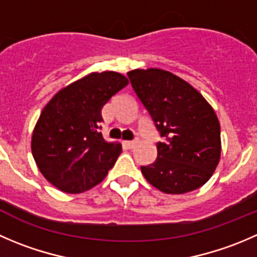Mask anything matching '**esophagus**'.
Instances as JSON below:
<instances>
[{
    "instance_id": "34e87169",
    "label": "esophagus",
    "mask_w": 257,
    "mask_h": 257,
    "mask_svg": "<svg viewBox=\"0 0 257 257\" xmlns=\"http://www.w3.org/2000/svg\"><path fill=\"white\" fill-rule=\"evenodd\" d=\"M124 144H125L128 148H134L137 144V141H129V142H124Z\"/></svg>"
}]
</instances>
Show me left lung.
<instances>
[{
  "label": "left lung",
  "mask_w": 257,
  "mask_h": 257,
  "mask_svg": "<svg viewBox=\"0 0 257 257\" xmlns=\"http://www.w3.org/2000/svg\"><path fill=\"white\" fill-rule=\"evenodd\" d=\"M132 88L163 142L154 163L142 166L144 178L171 195L195 191L211 178L221 156L217 115L187 81L161 69L128 73Z\"/></svg>",
  "instance_id": "obj_1"
}]
</instances>
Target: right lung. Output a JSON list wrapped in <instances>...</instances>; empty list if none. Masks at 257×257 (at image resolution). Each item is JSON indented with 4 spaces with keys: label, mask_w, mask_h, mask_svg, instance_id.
<instances>
[{
    "label": "right lung",
    "mask_w": 257,
    "mask_h": 257,
    "mask_svg": "<svg viewBox=\"0 0 257 257\" xmlns=\"http://www.w3.org/2000/svg\"><path fill=\"white\" fill-rule=\"evenodd\" d=\"M126 85L119 73H93L61 89L44 108L32 133V156L60 191H88L113 168L121 146L105 142L99 132L101 109Z\"/></svg>",
    "instance_id": "add662e5"
}]
</instances>
